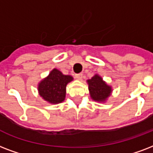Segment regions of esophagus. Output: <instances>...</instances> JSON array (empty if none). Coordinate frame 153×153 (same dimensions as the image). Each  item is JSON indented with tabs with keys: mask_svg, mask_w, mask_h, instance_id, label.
Masks as SVG:
<instances>
[{
	"mask_svg": "<svg viewBox=\"0 0 153 153\" xmlns=\"http://www.w3.org/2000/svg\"><path fill=\"white\" fill-rule=\"evenodd\" d=\"M82 76H83L82 73H78V74H76L75 75L76 79H77V80H80L82 79Z\"/></svg>",
	"mask_w": 153,
	"mask_h": 153,
	"instance_id": "esophagus-1",
	"label": "esophagus"
}]
</instances>
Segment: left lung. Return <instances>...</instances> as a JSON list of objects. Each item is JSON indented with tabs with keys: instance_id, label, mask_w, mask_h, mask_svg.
<instances>
[{
	"instance_id": "8db88e82",
	"label": "left lung",
	"mask_w": 153,
	"mask_h": 153,
	"mask_svg": "<svg viewBox=\"0 0 153 153\" xmlns=\"http://www.w3.org/2000/svg\"><path fill=\"white\" fill-rule=\"evenodd\" d=\"M88 85L90 97L95 101L98 102H105L108 97L111 95L112 87L108 85L105 81H104L101 76L96 74L93 77L87 80Z\"/></svg>"
}]
</instances>
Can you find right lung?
<instances>
[{
    "instance_id": "right-lung-1",
    "label": "right lung",
    "mask_w": 153,
    "mask_h": 153,
    "mask_svg": "<svg viewBox=\"0 0 153 153\" xmlns=\"http://www.w3.org/2000/svg\"><path fill=\"white\" fill-rule=\"evenodd\" d=\"M73 80L72 76L64 75L60 71L53 68L48 76L38 84L39 95L53 105L63 102L66 95V86Z\"/></svg>"
}]
</instances>
